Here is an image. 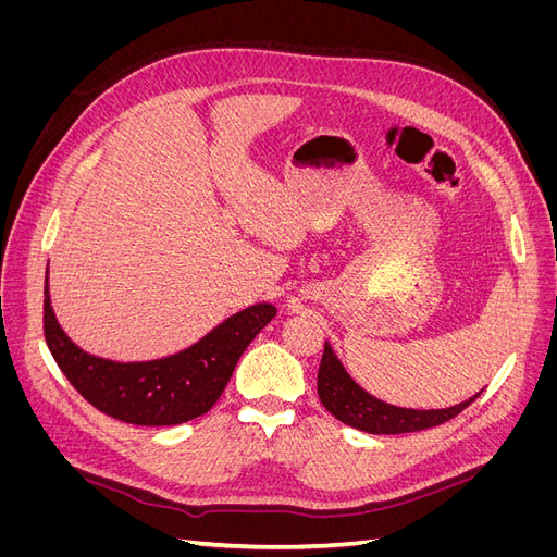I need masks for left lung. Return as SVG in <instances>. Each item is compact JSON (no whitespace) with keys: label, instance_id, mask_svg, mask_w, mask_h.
I'll return each mask as SVG.
<instances>
[{"label":"left lung","instance_id":"left-lung-1","mask_svg":"<svg viewBox=\"0 0 557 557\" xmlns=\"http://www.w3.org/2000/svg\"><path fill=\"white\" fill-rule=\"evenodd\" d=\"M479 395L481 393L446 409L395 407V404H387L374 397L372 393H367L364 387L346 372L344 362L336 358L330 342H325L323 360H320L318 367V397L323 401V407L334 418H339L342 423L369 434H401L442 425L446 420L458 416L462 409H467Z\"/></svg>","mask_w":557,"mask_h":557}]
</instances>
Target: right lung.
Returning a JSON list of instances; mask_svg holds the SVG:
<instances>
[{"label":"right lung","mask_w":557,"mask_h":557,"mask_svg":"<svg viewBox=\"0 0 557 557\" xmlns=\"http://www.w3.org/2000/svg\"><path fill=\"white\" fill-rule=\"evenodd\" d=\"M276 315L269 301L225 318L201 339L172 356L117 362L76 346L50 305L48 269L44 283V334L62 374L95 409L132 425H181L205 416L223 395L246 346Z\"/></svg>","instance_id":"right-lung-1"}]
</instances>
